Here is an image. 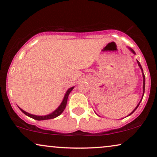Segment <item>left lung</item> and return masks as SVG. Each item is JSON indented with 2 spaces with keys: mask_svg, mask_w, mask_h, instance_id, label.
Wrapping results in <instances>:
<instances>
[{
  "mask_svg": "<svg viewBox=\"0 0 157 157\" xmlns=\"http://www.w3.org/2000/svg\"><path fill=\"white\" fill-rule=\"evenodd\" d=\"M129 48V50H130L131 51H132V52L133 53H134V54H135V52H134V50H133V49H132V48ZM137 63H138V65H139V68H141V71H142V75H143V96H144V91H145V76H144V72H143V69H142V67H141V64H140V63H139V61H137ZM142 98H141V100H142ZM141 100L140 101V102H139V104H138V105H137V106H136V108H135V109H134V110H133V111H132V113H130V114H129V115H128V116H130L131 114H132V113H134L135 111H136V109L137 108H138V106H139V104H140V103H141Z\"/></svg>",
  "mask_w": 157,
  "mask_h": 157,
  "instance_id": "8db88e82",
  "label": "left lung"
}]
</instances>
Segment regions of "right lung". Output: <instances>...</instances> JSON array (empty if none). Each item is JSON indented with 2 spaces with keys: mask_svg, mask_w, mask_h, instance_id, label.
Masks as SVG:
<instances>
[{
  "mask_svg": "<svg viewBox=\"0 0 157 157\" xmlns=\"http://www.w3.org/2000/svg\"><path fill=\"white\" fill-rule=\"evenodd\" d=\"M74 88V86L70 88L69 89H68V91H66L65 96H64L63 101L61 102V104H60V106L58 107V109H56V110L53 111V112H52V113H50V114H48V115H46V116H36V115L31 114V113H29L26 112V111H23L22 109L20 108V107H18V108L20 109V110L22 111L23 113H25V114L26 115V116H28V117H31V118H32V119H33L38 120V121H41V120H47V119H54V118L57 117L58 116H59L60 114H61V113H63V111H64V109H65L66 106V104H67V100H68V95H69V94L71 93V91H72Z\"/></svg>",
  "mask_w": 157,
  "mask_h": 157,
  "instance_id": "1",
  "label": "right lung"
}]
</instances>
